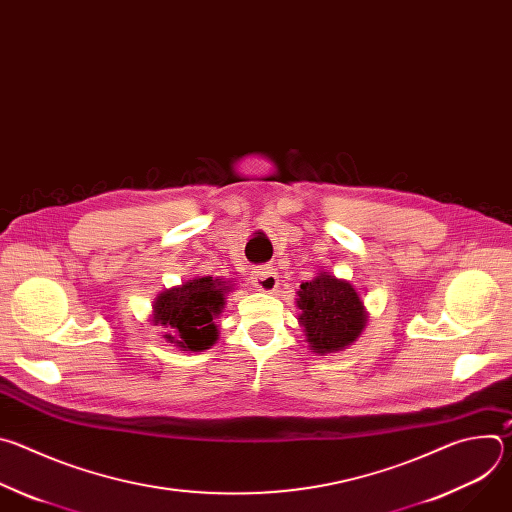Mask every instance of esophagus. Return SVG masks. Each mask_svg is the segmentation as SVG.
I'll return each mask as SVG.
<instances>
[{"instance_id": "34e87169", "label": "esophagus", "mask_w": 512, "mask_h": 512, "mask_svg": "<svg viewBox=\"0 0 512 512\" xmlns=\"http://www.w3.org/2000/svg\"><path fill=\"white\" fill-rule=\"evenodd\" d=\"M279 279H277V273L271 269V267H259L255 271V285L261 289V291H273L277 287Z\"/></svg>"}]
</instances>
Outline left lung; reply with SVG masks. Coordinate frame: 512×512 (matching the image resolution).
<instances>
[{
    "label": "left lung",
    "instance_id": "1",
    "mask_svg": "<svg viewBox=\"0 0 512 512\" xmlns=\"http://www.w3.org/2000/svg\"><path fill=\"white\" fill-rule=\"evenodd\" d=\"M298 308L310 348L318 354L334 352L358 338L367 314L356 289L334 275L320 273L300 285Z\"/></svg>",
    "mask_w": 512,
    "mask_h": 512
}]
</instances>
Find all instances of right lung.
<instances>
[{
	"instance_id": "1",
	"label": "right lung",
	"mask_w": 512,
	"mask_h": 512,
	"mask_svg": "<svg viewBox=\"0 0 512 512\" xmlns=\"http://www.w3.org/2000/svg\"><path fill=\"white\" fill-rule=\"evenodd\" d=\"M227 281L212 277L190 279L182 287L166 289L156 300L154 322L168 328L164 338L184 350H206L216 340L214 316L225 306Z\"/></svg>"
}]
</instances>
